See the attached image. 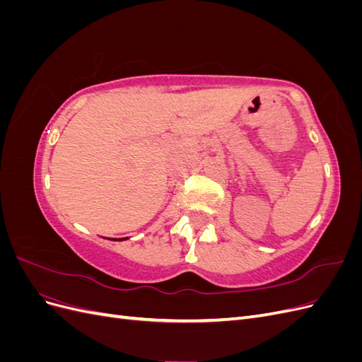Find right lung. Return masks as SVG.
<instances>
[{
	"instance_id": "1",
	"label": "right lung",
	"mask_w": 362,
	"mask_h": 362,
	"mask_svg": "<svg viewBox=\"0 0 362 362\" xmlns=\"http://www.w3.org/2000/svg\"><path fill=\"white\" fill-rule=\"evenodd\" d=\"M110 240H119V242H122V240H125V238H110Z\"/></svg>"
}]
</instances>
